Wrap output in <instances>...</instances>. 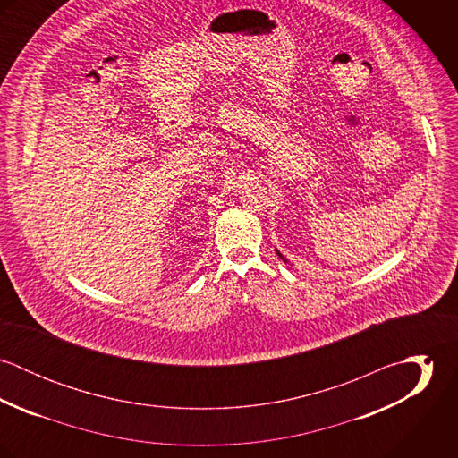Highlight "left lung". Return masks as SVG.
Listing matches in <instances>:
<instances>
[{"label":"left lung","mask_w":458,"mask_h":458,"mask_svg":"<svg viewBox=\"0 0 458 458\" xmlns=\"http://www.w3.org/2000/svg\"><path fill=\"white\" fill-rule=\"evenodd\" d=\"M276 254H278V258H280V259H282V261L287 262V259H285V258H284V256H282V254H280V252H278V250H276Z\"/></svg>","instance_id":"1"}]
</instances>
